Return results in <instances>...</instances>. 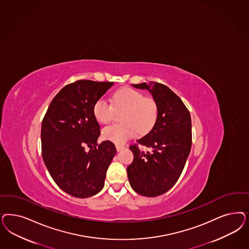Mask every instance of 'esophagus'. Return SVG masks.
<instances>
[{
  "label": "esophagus",
  "instance_id": "obj_1",
  "mask_svg": "<svg viewBox=\"0 0 249 249\" xmlns=\"http://www.w3.org/2000/svg\"><path fill=\"white\" fill-rule=\"evenodd\" d=\"M115 146H116L117 151H121V150H123V149L124 148V145H120V144H116Z\"/></svg>",
  "mask_w": 249,
  "mask_h": 249
}]
</instances>
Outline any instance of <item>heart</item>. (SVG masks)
<instances>
[{
	"label": "heart",
	"mask_w": 249,
	"mask_h": 249,
	"mask_svg": "<svg viewBox=\"0 0 249 249\" xmlns=\"http://www.w3.org/2000/svg\"><path fill=\"white\" fill-rule=\"evenodd\" d=\"M122 112L123 124L110 125L102 131L105 140L124 144L137 134L147 133L152 128L157 116L158 106L151 98H146L137 89L124 87L112 94L111 105L105 99H99L93 105V116L100 124H108L115 112Z\"/></svg>",
	"instance_id": "obj_1"
}]
</instances>
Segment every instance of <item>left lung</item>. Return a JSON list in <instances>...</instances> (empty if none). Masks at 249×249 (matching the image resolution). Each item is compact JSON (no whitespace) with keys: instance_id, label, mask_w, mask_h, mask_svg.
<instances>
[{"instance_id":"left-lung-1","label":"left lung","mask_w":249,"mask_h":249,"mask_svg":"<svg viewBox=\"0 0 249 249\" xmlns=\"http://www.w3.org/2000/svg\"><path fill=\"white\" fill-rule=\"evenodd\" d=\"M132 86L151 93L158 116L150 132L137 141L152 151L129 147L134 154L127 168L129 183L138 194L156 197L170 190L183 170L192 147L191 114L180 98L163 84L150 81Z\"/></svg>"}]
</instances>
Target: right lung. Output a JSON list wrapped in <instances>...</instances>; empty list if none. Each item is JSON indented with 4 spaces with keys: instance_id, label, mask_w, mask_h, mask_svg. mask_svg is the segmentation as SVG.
Masks as SVG:
<instances>
[{
    "instance_id": "obj_1",
    "label": "right lung",
    "mask_w": 249,
    "mask_h": 249,
    "mask_svg": "<svg viewBox=\"0 0 249 249\" xmlns=\"http://www.w3.org/2000/svg\"><path fill=\"white\" fill-rule=\"evenodd\" d=\"M113 82L77 80L54 97L42 122V156L48 172L65 193L88 198L105 186L116 153L111 141L97 143L100 125L93 105ZM88 146L89 150H86Z\"/></svg>"
}]
</instances>
